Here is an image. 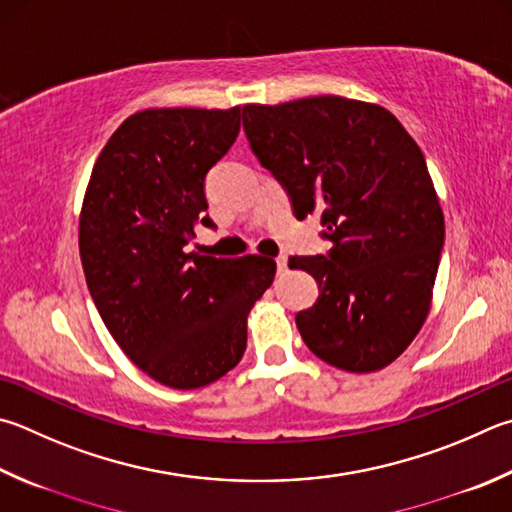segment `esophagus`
I'll list each match as a JSON object with an SVG mask.
<instances>
[{
	"instance_id": "obj_1",
	"label": "esophagus",
	"mask_w": 512,
	"mask_h": 512,
	"mask_svg": "<svg viewBox=\"0 0 512 512\" xmlns=\"http://www.w3.org/2000/svg\"><path fill=\"white\" fill-rule=\"evenodd\" d=\"M275 262H277V273H280V275H282V273H286V264H288V259L282 255V257H277Z\"/></svg>"
}]
</instances>
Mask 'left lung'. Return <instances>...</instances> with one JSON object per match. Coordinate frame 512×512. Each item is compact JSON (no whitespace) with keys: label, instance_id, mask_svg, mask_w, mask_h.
I'll return each instance as SVG.
<instances>
[{"label":"left lung","instance_id":"obj_1","mask_svg":"<svg viewBox=\"0 0 512 512\" xmlns=\"http://www.w3.org/2000/svg\"><path fill=\"white\" fill-rule=\"evenodd\" d=\"M241 114L295 217L320 210L331 241L327 257L288 259L320 286L295 315L306 347L351 374L387 367L430 313L445 239L421 147L392 111L342 96L244 105Z\"/></svg>","mask_w":512,"mask_h":512}]
</instances>
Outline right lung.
I'll use <instances>...</instances> for the list:
<instances>
[{"label":"right lung","mask_w":512,"mask_h":512,"mask_svg":"<svg viewBox=\"0 0 512 512\" xmlns=\"http://www.w3.org/2000/svg\"><path fill=\"white\" fill-rule=\"evenodd\" d=\"M239 111L163 107L123 120L96 159L80 210V259L96 309L156 383H215L246 351V320L275 262L188 253L212 226L203 181L239 134Z\"/></svg>","instance_id":"obj_1"}]
</instances>
